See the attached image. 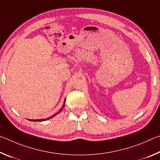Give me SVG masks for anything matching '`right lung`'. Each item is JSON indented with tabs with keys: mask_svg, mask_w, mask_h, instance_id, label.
I'll use <instances>...</instances> for the list:
<instances>
[{
	"mask_svg": "<svg viewBox=\"0 0 160 160\" xmlns=\"http://www.w3.org/2000/svg\"><path fill=\"white\" fill-rule=\"evenodd\" d=\"M64 104H65V101H64ZM64 104L63 105V106H62V108L59 110V111L58 112H57L56 114H54V115H53V116H51V117H49V118H47V119H40V120H31V121H44V120H48V119H49V118H52V117H54V116H56V115L57 114V113H59V112L62 111V108H64Z\"/></svg>",
	"mask_w": 160,
	"mask_h": 160,
	"instance_id": "obj_1",
	"label": "right lung"
}]
</instances>
